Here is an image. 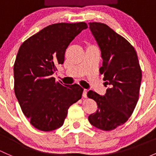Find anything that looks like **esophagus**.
<instances>
[{
  "mask_svg": "<svg viewBox=\"0 0 156 156\" xmlns=\"http://www.w3.org/2000/svg\"><path fill=\"white\" fill-rule=\"evenodd\" d=\"M87 92H88V90L84 89V91H83V98H87Z\"/></svg>",
  "mask_w": 156,
  "mask_h": 156,
  "instance_id": "1",
  "label": "esophagus"
}]
</instances>
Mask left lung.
<instances>
[{"label": "left lung", "mask_w": 156, "mask_h": 156, "mask_svg": "<svg viewBox=\"0 0 156 156\" xmlns=\"http://www.w3.org/2000/svg\"><path fill=\"white\" fill-rule=\"evenodd\" d=\"M89 29L98 43L103 58L100 68L104 75L103 96L89 91L88 97L95 100L98 109L88 116L90 123L109 131L127 121L138 100L142 73L135 50L130 43L106 24L89 23Z\"/></svg>", "instance_id": "1"}]
</instances>
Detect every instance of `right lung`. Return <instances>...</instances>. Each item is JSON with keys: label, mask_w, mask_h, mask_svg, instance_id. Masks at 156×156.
I'll return each instance as SVG.
<instances>
[{"label": "right lung", "mask_w": 156, "mask_h": 156, "mask_svg": "<svg viewBox=\"0 0 156 156\" xmlns=\"http://www.w3.org/2000/svg\"><path fill=\"white\" fill-rule=\"evenodd\" d=\"M85 22L46 27L20 47L14 64V90L21 110L35 128L50 132L63 125L68 109L80 100L83 88L64 85L52 75L62 65L70 43Z\"/></svg>", "instance_id": "obj_1"}]
</instances>
